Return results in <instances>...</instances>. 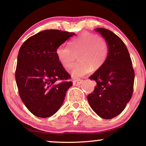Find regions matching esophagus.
I'll list each match as a JSON object with an SVG mask.
<instances>
[{
    "mask_svg": "<svg viewBox=\"0 0 146 146\" xmlns=\"http://www.w3.org/2000/svg\"><path fill=\"white\" fill-rule=\"evenodd\" d=\"M82 82L83 81L82 80H76L73 81V84L74 86H78V85H80V84H81Z\"/></svg>",
    "mask_w": 146,
    "mask_h": 146,
    "instance_id": "esophagus-1",
    "label": "esophagus"
}]
</instances>
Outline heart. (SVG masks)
Masks as SVG:
<instances>
[{
  "label": "heart",
  "mask_w": 146,
  "mask_h": 146,
  "mask_svg": "<svg viewBox=\"0 0 146 146\" xmlns=\"http://www.w3.org/2000/svg\"><path fill=\"white\" fill-rule=\"evenodd\" d=\"M69 46L61 45L56 49L57 58L66 69H70L76 60L75 53H78L79 62L72 70V78L77 79L90 73L91 69L100 68L108 57V46L106 41L98 35L89 32L70 39Z\"/></svg>",
  "instance_id": "heart-1"
}]
</instances>
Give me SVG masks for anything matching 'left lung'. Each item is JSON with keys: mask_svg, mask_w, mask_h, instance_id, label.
Here are the masks:
<instances>
[{"mask_svg": "<svg viewBox=\"0 0 146 146\" xmlns=\"http://www.w3.org/2000/svg\"><path fill=\"white\" fill-rule=\"evenodd\" d=\"M108 46L106 62L89 79L96 82L87 96L90 107L100 117L111 119L123 111L133 93L134 70L125 44L113 32L98 28Z\"/></svg>", "mask_w": 146, "mask_h": 146, "instance_id": "left-lung-1", "label": "left lung"}]
</instances>
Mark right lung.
Returning a JSON list of instances; mask_svg holds the SVG:
<instances>
[{"mask_svg":"<svg viewBox=\"0 0 146 146\" xmlns=\"http://www.w3.org/2000/svg\"><path fill=\"white\" fill-rule=\"evenodd\" d=\"M75 33L46 30L28 38L21 46L15 78L19 94L35 116L48 118L60 110L66 94L73 85L70 75L56 56L57 48Z\"/></svg>","mask_w":146,"mask_h":146,"instance_id":"right-lung-1","label":"right lung"}]
</instances>
